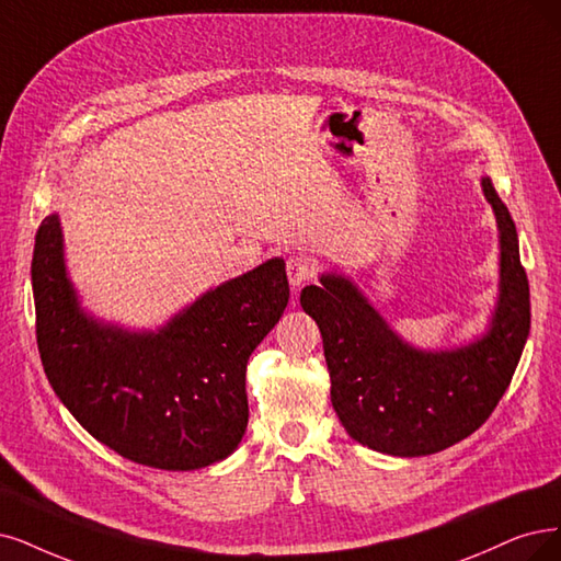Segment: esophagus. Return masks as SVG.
Listing matches in <instances>:
<instances>
[{
	"label": "esophagus",
	"mask_w": 561,
	"mask_h": 561,
	"mask_svg": "<svg viewBox=\"0 0 561 561\" xmlns=\"http://www.w3.org/2000/svg\"><path fill=\"white\" fill-rule=\"evenodd\" d=\"M286 277L294 291H298L305 282L314 277V263L305 256H291L286 261Z\"/></svg>",
	"instance_id": "obj_1"
}]
</instances>
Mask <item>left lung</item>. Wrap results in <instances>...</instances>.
I'll use <instances>...</instances> for the list:
<instances>
[{"instance_id":"1","label":"left lung","mask_w":561,"mask_h":561,"mask_svg":"<svg viewBox=\"0 0 561 561\" xmlns=\"http://www.w3.org/2000/svg\"><path fill=\"white\" fill-rule=\"evenodd\" d=\"M500 231V294L479 337L455 348L402 340L360 286L323 273L300 305L323 337L330 402L348 437L383 455L423 458L467 439L500 404L529 335V284L515 224L483 178Z\"/></svg>"}]
</instances>
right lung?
<instances>
[{"label":"right lung","mask_w":561,"mask_h":561,"mask_svg":"<svg viewBox=\"0 0 561 561\" xmlns=\"http://www.w3.org/2000/svg\"><path fill=\"white\" fill-rule=\"evenodd\" d=\"M32 291L46 377L96 442L165 471L210 467L238 448L247 360L288 302L284 259L207 288L154 330H131L80 305L55 213L36 231Z\"/></svg>","instance_id":"add662e5"}]
</instances>
